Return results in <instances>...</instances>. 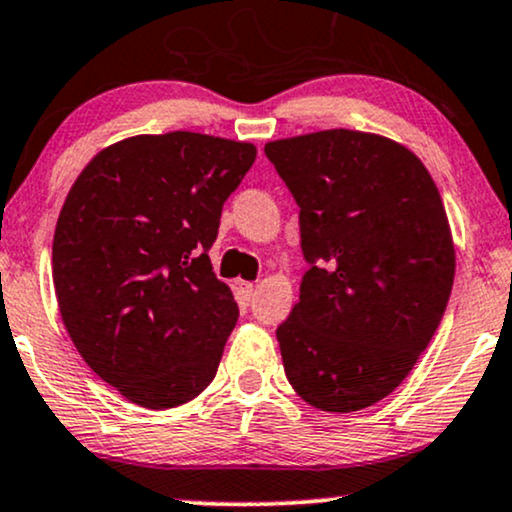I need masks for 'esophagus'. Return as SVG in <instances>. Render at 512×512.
<instances>
[{
	"mask_svg": "<svg viewBox=\"0 0 512 512\" xmlns=\"http://www.w3.org/2000/svg\"><path fill=\"white\" fill-rule=\"evenodd\" d=\"M240 293H243V300L245 303H250L252 298H255V283H248V281H240Z\"/></svg>",
	"mask_w": 512,
	"mask_h": 512,
	"instance_id": "1",
	"label": "esophagus"
}]
</instances>
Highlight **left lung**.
<instances>
[{"label": "left lung", "mask_w": 512, "mask_h": 512, "mask_svg": "<svg viewBox=\"0 0 512 512\" xmlns=\"http://www.w3.org/2000/svg\"><path fill=\"white\" fill-rule=\"evenodd\" d=\"M264 152L298 202L310 262L276 329L286 377L312 408H369L403 384L448 305L455 245L439 188L379 133L329 128Z\"/></svg>", "instance_id": "8db88e82"}]
</instances>
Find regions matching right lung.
Listing matches in <instances>:
<instances>
[{
  "label": "right lung",
  "instance_id": "add662e5",
  "mask_svg": "<svg viewBox=\"0 0 512 512\" xmlns=\"http://www.w3.org/2000/svg\"><path fill=\"white\" fill-rule=\"evenodd\" d=\"M257 147L217 135H133L80 171L52 243L59 315L88 367L140 408L212 384L238 319L207 250Z\"/></svg>",
  "mask_w": 512,
  "mask_h": 512
}]
</instances>
